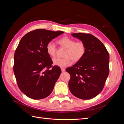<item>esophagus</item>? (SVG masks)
Here are the masks:
<instances>
[{
	"label": "esophagus",
	"instance_id": "34e87169",
	"mask_svg": "<svg viewBox=\"0 0 124 124\" xmlns=\"http://www.w3.org/2000/svg\"><path fill=\"white\" fill-rule=\"evenodd\" d=\"M61 70H62V72H64V71H65V68H61Z\"/></svg>",
	"mask_w": 124,
	"mask_h": 124
}]
</instances>
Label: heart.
I'll list each match as a JSON object with an SVG mask.
<instances>
[{"mask_svg": "<svg viewBox=\"0 0 124 124\" xmlns=\"http://www.w3.org/2000/svg\"><path fill=\"white\" fill-rule=\"evenodd\" d=\"M58 43L67 48L65 58H56L53 59V63L61 68L70 66L72 60L77 62L83 57L86 52V46L82 41H77L68 37H63L58 41ZM56 47L53 41L48 42L46 46V51L51 57H54L56 54Z\"/></svg>", "mask_w": 124, "mask_h": 124, "instance_id": "b5f03b06", "label": "heart"}]
</instances>
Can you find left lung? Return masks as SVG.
Listing matches in <instances>:
<instances>
[{"instance_id":"8db88e82","label":"left lung","mask_w":124,"mask_h":124,"mask_svg":"<svg viewBox=\"0 0 124 124\" xmlns=\"http://www.w3.org/2000/svg\"><path fill=\"white\" fill-rule=\"evenodd\" d=\"M86 46L83 57L72 67L66 69L70 75L69 87L78 98L88 100L102 91L109 74V54L96 37L84 33H72Z\"/></svg>"}]
</instances>
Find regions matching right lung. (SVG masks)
I'll return each instance as SVG.
<instances>
[{
	"label": "right lung",
	"instance_id": "add662e5",
	"mask_svg": "<svg viewBox=\"0 0 124 124\" xmlns=\"http://www.w3.org/2000/svg\"><path fill=\"white\" fill-rule=\"evenodd\" d=\"M63 33L38 29L28 32L20 41L14 54L13 71L18 87L29 98L43 99L53 91L62 71L52 67L46 46Z\"/></svg>",
	"mask_w": 124,
	"mask_h": 124
}]
</instances>
